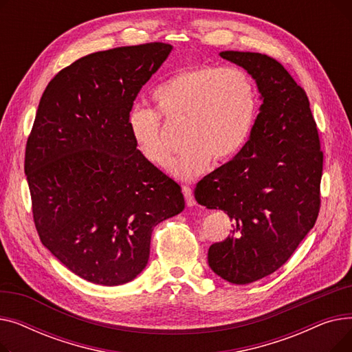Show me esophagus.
<instances>
[{
    "label": "esophagus",
    "mask_w": 352,
    "mask_h": 352,
    "mask_svg": "<svg viewBox=\"0 0 352 352\" xmlns=\"http://www.w3.org/2000/svg\"><path fill=\"white\" fill-rule=\"evenodd\" d=\"M182 194H184V197H186V202H187L188 207L195 206V198L192 195V190L188 186H184L182 187Z\"/></svg>",
    "instance_id": "34e87169"
}]
</instances>
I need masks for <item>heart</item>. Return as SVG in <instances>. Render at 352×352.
<instances>
[{
  "label": "heart",
  "instance_id": "obj_1",
  "mask_svg": "<svg viewBox=\"0 0 352 352\" xmlns=\"http://www.w3.org/2000/svg\"><path fill=\"white\" fill-rule=\"evenodd\" d=\"M157 109L135 107L128 128L145 161L165 168L173 144L161 116L184 126L186 150L173 161L170 171L191 181L217 164L231 161L250 140L260 113V92L248 71L239 67L197 65L174 72L153 92Z\"/></svg>",
  "mask_w": 352,
  "mask_h": 352
}]
</instances>
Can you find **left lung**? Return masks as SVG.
<instances>
[{
    "label": "left lung",
    "mask_w": 352,
    "mask_h": 352,
    "mask_svg": "<svg viewBox=\"0 0 352 352\" xmlns=\"http://www.w3.org/2000/svg\"><path fill=\"white\" fill-rule=\"evenodd\" d=\"M219 55L251 74L263 104L241 153L202 178L194 195L231 218V235L210 247L208 264L243 285L284 265L316 224L324 155L305 91L283 64L260 52Z\"/></svg>",
    "instance_id": "1"
}]
</instances>
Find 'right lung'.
<instances>
[{"mask_svg": "<svg viewBox=\"0 0 352 352\" xmlns=\"http://www.w3.org/2000/svg\"><path fill=\"white\" fill-rule=\"evenodd\" d=\"M171 50L148 43L85 55L48 82L36 109L24 164L35 228L89 283L133 281L154 227L186 207L178 184L140 154L126 121Z\"/></svg>", "mask_w": 352, "mask_h": 352, "instance_id": "1", "label": "right lung"}]
</instances>
